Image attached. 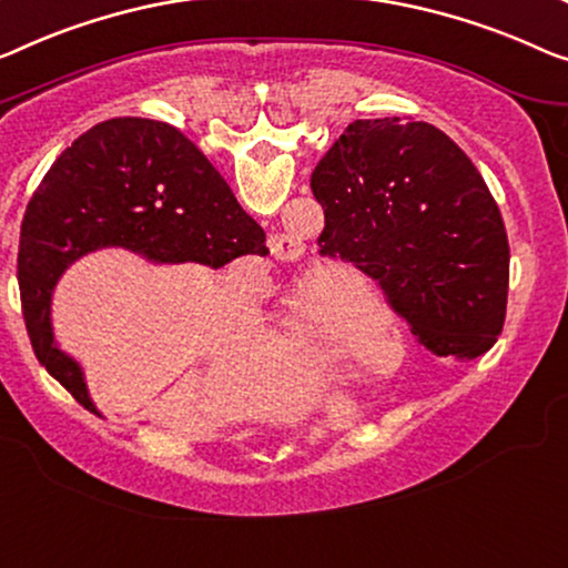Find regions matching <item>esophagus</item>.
Listing matches in <instances>:
<instances>
[{
    "label": "esophagus",
    "instance_id": "34e87169",
    "mask_svg": "<svg viewBox=\"0 0 568 568\" xmlns=\"http://www.w3.org/2000/svg\"><path fill=\"white\" fill-rule=\"evenodd\" d=\"M270 252H273L277 260H298L303 244L291 234H275L273 240H270Z\"/></svg>",
    "mask_w": 568,
    "mask_h": 568
}]
</instances>
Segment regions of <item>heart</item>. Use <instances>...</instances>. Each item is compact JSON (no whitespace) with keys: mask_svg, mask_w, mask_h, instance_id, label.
Segmentation results:
<instances>
[{"mask_svg":"<svg viewBox=\"0 0 568 568\" xmlns=\"http://www.w3.org/2000/svg\"><path fill=\"white\" fill-rule=\"evenodd\" d=\"M338 318L342 313L332 301L318 295L313 287L303 291L293 301L291 316V342L295 349L316 362H328L338 334Z\"/></svg>","mask_w":568,"mask_h":568,"instance_id":"b5f03b06","label":"heart"}]
</instances>
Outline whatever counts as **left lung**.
I'll list each match as a JSON object with an SVG mask.
<instances>
[{
    "mask_svg": "<svg viewBox=\"0 0 568 568\" xmlns=\"http://www.w3.org/2000/svg\"><path fill=\"white\" fill-rule=\"evenodd\" d=\"M321 255L352 262L438 357L474 359L505 324L510 244L485 178L428 122L354 120L311 175Z\"/></svg>",
    "mask_w": 568,
    "mask_h": 568,
    "instance_id": "1",
    "label": "left lung"
}]
</instances>
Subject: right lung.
<instances>
[{
  "label": "right lung",
  "mask_w": 568,
  "mask_h": 568,
  "mask_svg": "<svg viewBox=\"0 0 568 568\" xmlns=\"http://www.w3.org/2000/svg\"><path fill=\"white\" fill-rule=\"evenodd\" d=\"M126 247L152 262L224 267L265 257V232L206 155L175 126L116 116L65 148L24 209L17 252L24 326L36 357L83 408V372L58 349L50 293L87 252Z\"/></svg>",
  "instance_id": "right-lung-1"
}]
</instances>
